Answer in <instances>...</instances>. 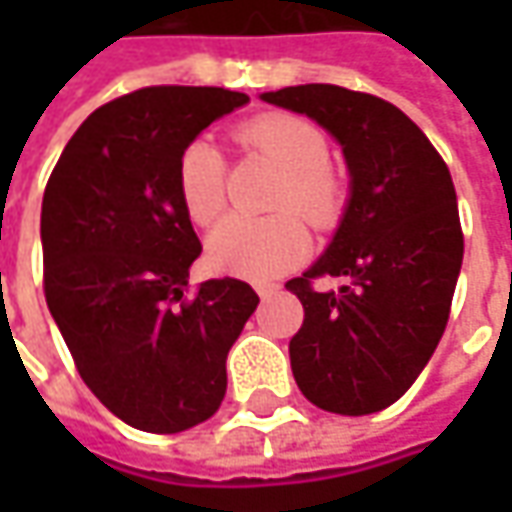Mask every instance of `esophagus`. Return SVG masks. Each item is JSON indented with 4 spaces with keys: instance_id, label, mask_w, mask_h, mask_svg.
<instances>
[{
    "instance_id": "34e87169",
    "label": "esophagus",
    "mask_w": 512,
    "mask_h": 512,
    "mask_svg": "<svg viewBox=\"0 0 512 512\" xmlns=\"http://www.w3.org/2000/svg\"><path fill=\"white\" fill-rule=\"evenodd\" d=\"M256 293H259L262 299H270V296H276V293H279V285H259L256 287Z\"/></svg>"
}]
</instances>
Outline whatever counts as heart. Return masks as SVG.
<instances>
[{"label":"heart","mask_w":512,"mask_h":512,"mask_svg":"<svg viewBox=\"0 0 512 512\" xmlns=\"http://www.w3.org/2000/svg\"><path fill=\"white\" fill-rule=\"evenodd\" d=\"M239 150L267 162L276 179L265 219H227L207 239V259L216 270L270 279L299 265L307 253L305 216L316 230L339 225L347 207V179L327 162V136L296 113H262L233 130ZM176 187L193 225L210 227L227 207V162L210 139H193L176 165Z\"/></svg>","instance_id":"1"}]
</instances>
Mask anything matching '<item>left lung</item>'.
Instances as JSON below:
<instances>
[{
  "instance_id": "obj_1",
  "label": "left lung",
  "mask_w": 512,
  "mask_h": 512,
  "mask_svg": "<svg viewBox=\"0 0 512 512\" xmlns=\"http://www.w3.org/2000/svg\"><path fill=\"white\" fill-rule=\"evenodd\" d=\"M262 99L330 130L353 176L333 245L285 285L305 307L293 376L327 413H379L419 379L450 319L464 256L450 170L422 128L373 93L299 85ZM325 275L345 285L322 294Z\"/></svg>"
}]
</instances>
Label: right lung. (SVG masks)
I'll return each instance as SVG.
<instances>
[{"label":"right lung","mask_w":512,"mask_h":512,"mask_svg":"<svg viewBox=\"0 0 512 512\" xmlns=\"http://www.w3.org/2000/svg\"><path fill=\"white\" fill-rule=\"evenodd\" d=\"M245 93L153 85L93 110L42 199L50 316L93 396L148 433L207 422L227 390V353L259 305L242 279L187 276L202 245L176 165Z\"/></svg>","instance_id":"obj_1"}]
</instances>
